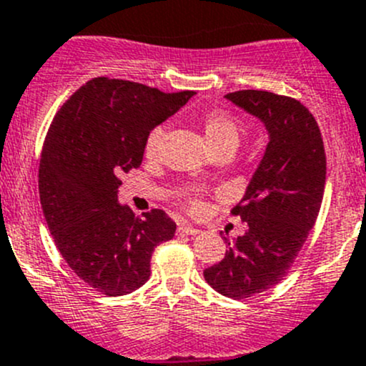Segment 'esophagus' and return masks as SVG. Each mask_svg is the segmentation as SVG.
<instances>
[{
  "mask_svg": "<svg viewBox=\"0 0 366 366\" xmlns=\"http://www.w3.org/2000/svg\"><path fill=\"white\" fill-rule=\"evenodd\" d=\"M179 234H184V235H198L200 234V230H198V228H194V227H191V224H180L179 227Z\"/></svg>",
  "mask_w": 366,
  "mask_h": 366,
  "instance_id": "34e87169",
  "label": "esophagus"
}]
</instances>
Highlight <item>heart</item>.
<instances>
[{
	"instance_id": "heart-1",
	"label": "heart",
	"mask_w": 366,
	"mask_h": 366,
	"mask_svg": "<svg viewBox=\"0 0 366 366\" xmlns=\"http://www.w3.org/2000/svg\"><path fill=\"white\" fill-rule=\"evenodd\" d=\"M202 127H204V134L209 147L214 150L223 149V147H237L239 139H241V124L235 120L232 114L223 113V112H212L205 114L204 122H202ZM162 139H164V127L162 125H156L154 129H150V132L145 138V156L149 159H156L161 154L162 149ZM191 212L200 214L205 209L204 202L193 200L189 205Z\"/></svg>"
}]
</instances>
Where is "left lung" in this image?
I'll list each match as a JSON object with an SVG mask.
<instances>
[{
  "mask_svg": "<svg viewBox=\"0 0 366 366\" xmlns=\"http://www.w3.org/2000/svg\"><path fill=\"white\" fill-rule=\"evenodd\" d=\"M224 97L257 117L269 134L244 197L232 209L248 230L224 237V258L204 271L214 290L246 299L278 285L292 267L322 204L326 152L315 118L296 99L264 90Z\"/></svg>",
  "mask_w": 366,
  "mask_h": 366,
  "instance_id": "left-lung-1",
  "label": "left lung"
}]
</instances>
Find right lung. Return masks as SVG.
Instances as JSON below:
<instances>
[{"mask_svg": "<svg viewBox=\"0 0 366 366\" xmlns=\"http://www.w3.org/2000/svg\"><path fill=\"white\" fill-rule=\"evenodd\" d=\"M194 92L94 77L53 118L39 168V193L56 248L86 285L125 296L150 276V258L177 224L164 210L136 217L118 204L120 177L143 161L145 138Z\"/></svg>", "mask_w": 366, "mask_h": 366, "instance_id": "1", "label": "right lung"}]
</instances>
